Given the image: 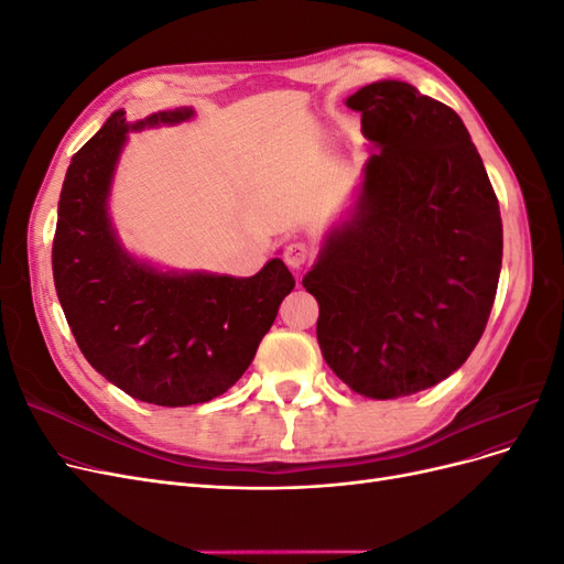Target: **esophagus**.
<instances>
[{
    "label": "esophagus",
    "instance_id": "1",
    "mask_svg": "<svg viewBox=\"0 0 564 564\" xmlns=\"http://www.w3.org/2000/svg\"><path fill=\"white\" fill-rule=\"evenodd\" d=\"M282 256H284V263H286L289 268L301 270V268L305 265V261L311 259V245L303 242V240H294V242L284 245Z\"/></svg>",
    "mask_w": 564,
    "mask_h": 564
}]
</instances>
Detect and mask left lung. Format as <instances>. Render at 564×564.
<instances>
[{"label":"left lung","instance_id":"1","mask_svg":"<svg viewBox=\"0 0 564 564\" xmlns=\"http://www.w3.org/2000/svg\"><path fill=\"white\" fill-rule=\"evenodd\" d=\"M346 106L379 152L303 286L332 371L365 398L392 400L447 379L480 340L499 286L501 212L449 106L395 79Z\"/></svg>","mask_w":564,"mask_h":564}]
</instances>
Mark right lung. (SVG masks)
Masks as SVG:
<instances>
[{
    "label": "right lung",
    "instance_id": "right-lung-1",
    "mask_svg": "<svg viewBox=\"0 0 564 564\" xmlns=\"http://www.w3.org/2000/svg\"><path fill=\"white\" fill-rule=\"evenodd\" d=\"M191 117L176 108L131 127L122 110L112 112L67 166L51 249L82 355L127 395L160 406L209 402L232 388L294 289L280 259L253 278L172 275L133 261L115 240L106 199L127 131Z\"/></svg>",
    "mask_w": 564,
    "mask_h": 564
}]
</instances>
